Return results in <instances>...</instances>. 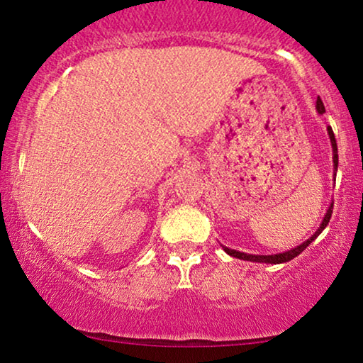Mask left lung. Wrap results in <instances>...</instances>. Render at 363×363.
Segmentation results:
<instances>
[{
	"label": "left lung",
	"instance_id": "8db88e82",
	"mask_svg": "<svg viewBox=\"0 0 363 363\" xmlns=\"http://www.w3.org/2000/svg\"><path fill=\"white\" fill-rule=\"evenodd\" d=\"M317 112L319 113H324L325 108H324V104H322L320 97L317 99ZM327 130H329V137H330V142H332V150H334V167L337 168V165H339V155H337V142H335V135L334 132H332V127H327ZM332 210H334V205H330L329 210H327L325 213V218L324 221H322V225L319 230L315 231V235L309 238L306 242H302V245H299L297 247H294V250L291 251H286V252H281V255H271V256H255V255H246V252H240V251H235V250H230V247H225V251L228 252V255L233 256V257H238V259H245V261H252V262H271V264H279V262H287L291 259H294L296 256H299L302 251L306 250L307 246L311 245L312 241L315 240L317 236L320 235L322 230L329 225V220L332 216Z\"/></svg>",
	"mask_w": 363,
	"mask_h": 363
}]
</instances>
